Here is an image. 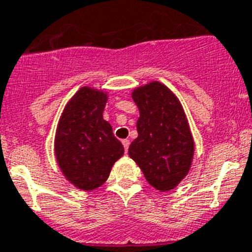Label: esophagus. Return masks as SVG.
Instances as JSON below:
<instances>
[{
  "instance_id": "esophagus-1",
  "label": "esophagus",
  "mask_w": 252,
  "mask_h": 252,
  "mask_svg": "<svg viewBox=\"0 0 252 252\" xmlns=\"http://www.w3.org/2000/svg\"><path fill=\"white\" fill-rule=\"evenodd\" d=\"M122 143H123L124 151H126V152H128V148H129V144H130V142H129L128 139H123V140H122Z\"/></svg>"
}]
</instances>
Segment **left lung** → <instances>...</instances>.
<instances>
[{
  "label": "left lung",
  "instance_id": "8db88e82",
  "mask_svg": "<svg viewBox=\"0 0 252 252\" xmlns=\"http://www.w3.org/2000/svg\"><path fill=\"white\" fill-rule=\"evenodd\" d=\"M131 98L139 118L138 137L129 146V157L156 189H173L187 176L193 159L194 143L185 110L159 81L137 88Z\"/></svg>",
  "mask_w": 252,
  "mask_h": 252
}]
</instances>
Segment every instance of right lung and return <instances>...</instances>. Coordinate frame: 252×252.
<instances>
[{"instance_id":"add662e5","label":"right lung","mask_w":252,"mask_h":252,"mask_svg":"<svg viewBox=\"0 0 252 252\" xmlns=\"http://www.w3.org/2000/svg\"><path fill=\"white\" fill-rule=\"evenodd\" d=\"M108 95L83 87L65 106L55 135L58 164L70 183L83 191L100 187L124 147L103 119Z\"/></svg>"}]
</instances>
